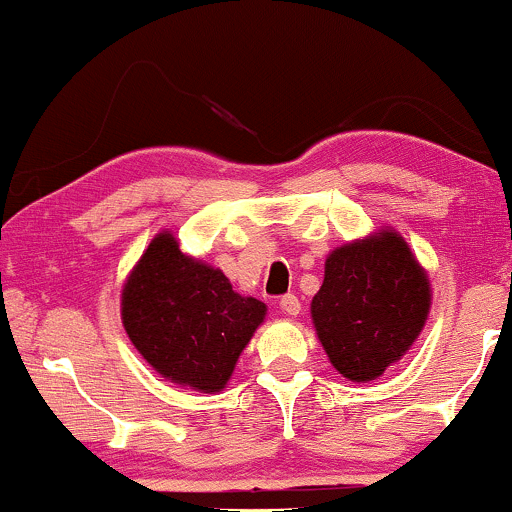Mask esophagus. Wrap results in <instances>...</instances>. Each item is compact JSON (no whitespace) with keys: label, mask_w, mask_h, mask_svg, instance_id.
Listing matches in <instances>:
<instances>
[{"label":"esophagus","mask_w":512,"mask_h":512,"mask_svg":"<svg viewBox=\"0 0 512 512\" xmlns=\"http://www.w3.org/2000/svg\"><path fill=\"white\" fill-rule=\"evenodd\" d=\"M279 305H281V310L291 317H296L298 313H301V301H298V296H293V293H286V296L279 301Z\"/></svg>","instance_id":"1"}]
</instances>
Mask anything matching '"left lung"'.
<instances>
[{
  "instance_id": "left-lung-1",
  "label": "left lung",
  "mask_w": 512,
  "mask_h": 512,
  "mask_svg": "<svg viewBox=\"0 0 512 512\" xmlns=\"http://www.w3.org/2000/svg\"><path fill=\"white\" fill-rule=\"evenodd\" d=\"M428 308L426 272L399 233L380 231L330 252L310 313L332 366L368 383L407 354Z\"/></svg>"
}]
</instances>
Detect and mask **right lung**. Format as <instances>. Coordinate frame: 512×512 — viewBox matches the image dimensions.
Listing matches in <instances>:
<instances>
[{"instance_id":"right-lung-1","label":"right lung","mask_w":512,"mask_h":512,"mask_svg":"<svg viewBox=\"0 0 512 512\" xmlns=\"http://www.w3.org/2000/svg\"><path fill=\"white\" fill-rule=\"evenodd\" d=\"M267 305L158 233L122 289V325L158 375L199 392L226 387Z\"/></svg>"}]
</instances>
